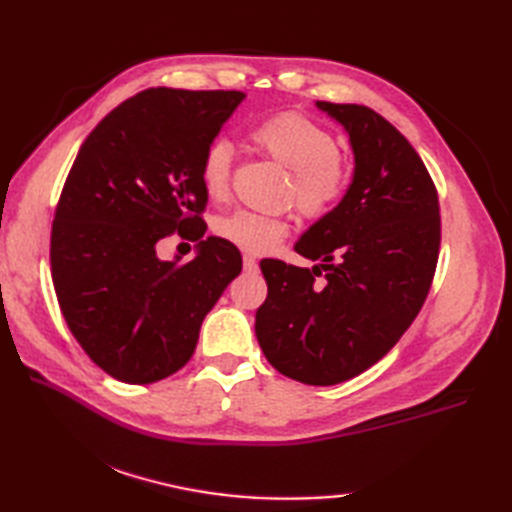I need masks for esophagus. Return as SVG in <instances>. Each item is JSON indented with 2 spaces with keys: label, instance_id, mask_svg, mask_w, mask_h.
Masks as SVG:
<instances>
[{
  "label": "esophagus",
  "instance_id": "obj_1",
  "mask_svg": "<svg viewBox=\"0 0 512 512\" xmlns=\"http://www.w3.org/2000/svg\"><path fill=\"white\" fill-rule=\"evenodd\" d=\"M257 259L253 255H244V270H255Z\"/></svg>",
  "mask_w": 512,
  "mask_h": 512
}]
</instances>
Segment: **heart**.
Masks as SVG:
<instances>
[{
	"label": "heart",
	"instance_id": "heart-1",
	"mask_svg": "<svg viewBox=\"0 0 512 512\" xmlns=\"http://www.w3.org/2000/svg\"><path fill=\"white\" fill-rule=\"evenodd\" d=\"M250 140L292 171V193L306 215H323L345 191L347 171L339 145L330 132L299 114H277L259 123ZM233 147L228 140H215L204 151L200 182L204 193L222 200L228 193ZM288 226L279 217L237 209L215 222V233L246 253L262 255L284 239Z\"/></svg>",
	"mask_w": 512,
	"mask_h": 512
}]
</instances>
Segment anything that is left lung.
<instances>
[{"mask_svg":"<svg viewBox=\"0 0 512 512\" xmlns=\"http://www.w3.org/2000/svg\"><path fill=\"white\" fill-rule=\"evenodd\" d=\"M314 105L345 129L352 184L295 244L319 264L262 259L268 297L255 336L277 372L325 387L380 361L418 317L436 273L440 209L427 167L394 125L365 105Z\"/></svg>","mask_w":512,"mask_h":512,"instance_id":"8db88e82","label":"left lung"}]
</instances>
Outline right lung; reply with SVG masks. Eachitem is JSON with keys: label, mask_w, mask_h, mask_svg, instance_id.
Wrapping results in <instances>:
<instances>
[{"label": "right lung", "mask_w": 512, "mask_h": 512, "mask_svg": "<svg viewBox=\"0 0 512 512\" xmlns=\"http://www.w3.org/2000/svg\"><path fill=\"white\" fill-rule=\"evenodd\" d=\"M244 92L151 88L85 138L54 213L50 264L74 339L112 378L149 385L176 374L200 325L242 270L239 250L202 237L204 151ZM178 230L199 242L187 265L155 253Z\"/></svg>", "instance_id": "add662e5"}]
</instances>
